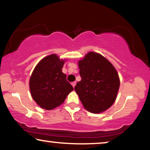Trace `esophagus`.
<instances>
[{
    "instance_id": "esophagus-1",
    "label": "esophagus",
    "mask_w": 150,
    "mask_h": 150,
    "mask_svg": "<svg viewBox=\"0 0 150 150\" xmlns=\"http://www.w3.org/2000/svg\"><path fill=\"white\" fill-rule=\"evenodd\" d=\"M71 85L73 86V87L74 88L75 86V85H76V82L75 81H73V82H72V83H71Z\"/></svg>"
}]
</instances>
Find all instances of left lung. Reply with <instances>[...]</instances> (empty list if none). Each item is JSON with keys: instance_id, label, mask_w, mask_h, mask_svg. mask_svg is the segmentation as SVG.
Wrapping results in <instances>:
<instances>
[{"instance_id": "1", "label": "left lung", "mask_w": 150, "mask_h": 150, "mask_svg": "<svg viewBox=\"0 0 150 150\" xmlns=\"http://www.w3.org/2000/svg\"><path fill=\"white\" fill-rule=\"evenodd\" d=\"M81 80L75 86L84 108L94 113L103 112L115 102L120 79L114 67L102 55L89 52L79 62Z\"/></svg>"}]
</instances>
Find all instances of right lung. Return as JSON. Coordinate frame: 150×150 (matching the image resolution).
Segmentation results:
<instances>
[{
  "instance_id": "right-lung-1",
  "label": "right lung",
  "mask_w": 150,
  "mask_h": 150,
  "mask_svg": "<svg viewBox=\"0 0 150 150\" xmlns=\"http://www.w3.org/2000/svg\"><path fill=\"white\" fill-rule=\"evenodd\" d=\"M64 61L56 54L42 59L34 69L30 79V90L34 100L41 108L51 110L60 105L73 86L62 72Z\"/></svg>"
}]
</instances>
